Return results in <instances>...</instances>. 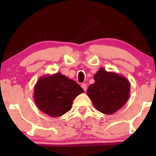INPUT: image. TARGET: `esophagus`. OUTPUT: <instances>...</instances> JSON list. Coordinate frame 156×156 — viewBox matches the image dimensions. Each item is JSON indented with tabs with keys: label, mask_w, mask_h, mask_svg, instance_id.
Returning <instances> with one entry per match:
<instances>
[{
	"label": "esophagus",
	"mask_w": 156,
	"mask_h": 156,
	"mask_svg": "<svg viewBox=\"0 0 156 156\" xmlns=\"http://www.w3.org/2000/svg\"><path fill=\"white\" fill-rule=\"evenodd\" d=\"M82 89H84V90L86 91H87V84H82Z\"/></svg>",
	"instance_id": "esophagus-1"
}]
</instances>
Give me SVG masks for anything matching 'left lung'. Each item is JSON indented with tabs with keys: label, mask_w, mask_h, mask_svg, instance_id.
<instances>
[{
	"label": "left lung",
	"mask_w": 156,
	"mask_h": 156,
	"mask_svg": "<svg viewBox=\"0 0 156 156\" xmlns=\"http://www.w3.org/2000/svg\"><path fill=\"white\" fill-rule=\"evenodd\" d=\"M94 83L87 89L95 108L104 114L119 111L129 100L131 84L125 76L100 68L94 76Z\"/></svg>",
	"instance_id": "left-lung-1"
}]
</instances>
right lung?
Instances as JSON below:
<instances>
[{
    "label": "right lung",
    "mask_w": 156,
    "mask_h": 156,
    "mask_svg": "<svg viewBox=\"0 0 156 156\" xmlns=\"http://www.w3.org/2000/svg\"><path fill=\"white\" fill-rule=\"evenodd\" d=\"M83 92L75 81L58 72L39 78L34 87L33 98L41 112L59 117L71 109L74 99Z\"/></svg>",
    "instance_id": "add662e5"
}]
</instances>
